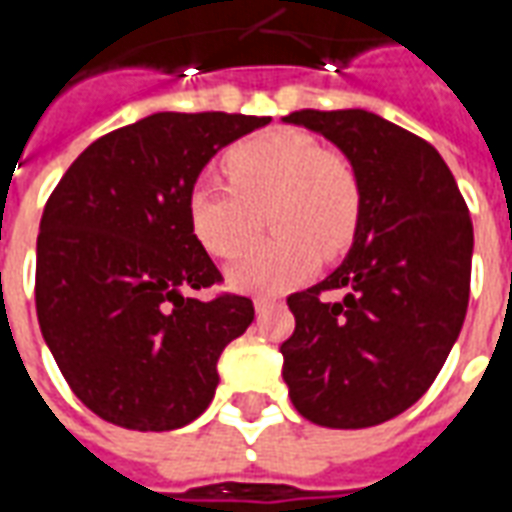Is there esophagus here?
<instances>
[{
	"label": "esophagus",
	"instance_id": "34e87169",
	"mask_svg": "<svg viewBox=\"0 0 512 512\" xmlns=\"http://www.w3.org/2000/svg\"><path fill=\"white\" fill-rule=\"evenodd\" d=\"M273 306H278V303H275V300H267V297H256V300H253L256 314H264V311H270Z\"/></svg>",
	"mask_w": 512,
	"mask_h": 512
}]
</instances>
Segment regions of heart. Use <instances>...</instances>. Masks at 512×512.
I'll return each instance as SVG.
<instances>
[{
    "label": "heart",
    "instance_id": "heart-1",
    "mask_svg": "<svg viewBox=\"0 0 512 512\" xmlns=\"http://www.w3.org/2000/svg\"><path fill=\"white\" fill-rule=\"evenodd\" d=\"M231 187L201 179L187 195V217L206 253L231 259L259 231V215L275 237L228 267V284L248 295H278L317 270V253L336 256L361 220V179L353 162L322 151L292 129L248 137L223 154Z\"/></svg>",
    "mask_w": 512,
    "mask_h": 512
}]
</instances>
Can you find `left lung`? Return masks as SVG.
<instances>
[{
  "instance_id": "1",
  "label": "left lung",
  "mask_w": 512,
  "mask_h": 512,
  "mask_svg": "<svg viewBox=\"0 0 512 512\" xmlns=\"http://www.w3.org/2000/svg\"><path fill=\"white\" fill-rule=\"evenodd\" d=\"M284 123L322 134L361 179L353 248L325 281L286 297L289 397L308 422L358 430L408 411L466 320L474 231L436 148L366 110H300ZM345 292L328 304L322 291Z\"/></svg>"
}]
</instances>
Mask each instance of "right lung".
Instances as JSON below:
<instances>
[{
    "label": "right lung",
    "mask_w": 512,
    "mask_h": 512,
    "mask_svg": "<svg viewBox=\"0 0 512 512\" xmlns=\"http://www.w3.org/2000/svg\"><path fill=\"white\" fill-rule=\"evenodd\" d=\"M270 118L157 112L90 143L46 201L35 308L63 378L104 422L176 430L215 397L217 361L248 331V297H190L223 275L187 195L206 162Z\"/></svg>",
    "instance_id": "1"
}]
</instances>
